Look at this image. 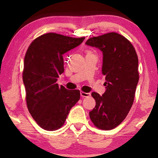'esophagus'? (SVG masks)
I'll use <instances>...</instances> for the list:
<instances>
[{
    "instance_id": "34e87169",
    "label": "esophagus",
    "mask_w": 158,
    "mask_h": 158,
    "mask_svg": "<svg viewBox=\"0 0 158 158\" xmlns=\"http://www.w3.org/2000/svg\"><path fill=\"white\" fill-rule=\"evenodd\" d=\"M80 94H81V96L83 98H89L90 96V93H84L83 91H81L80 93Z\"/></svg>"
}]
</instances>
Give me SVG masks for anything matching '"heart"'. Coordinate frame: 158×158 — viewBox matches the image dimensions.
Instances as JSON below:
<instances>
[{"label": "heart", "instance_id": "obj_1", "mask_svg": "<svg viewBox=\"0 0 158 158\" xmlns=\"http://www.w3.org/2000/svg\"><path fill=\"white\" fill-rule=\"evenodd\" d=\"M88 54H90V52H89V53H88Z\"/></svg>", "mask_w": 158, "mask_h": 158}]
</instances>
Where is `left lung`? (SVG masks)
<instances>
[{
    "instance_id": "8db88e82",
    "label": "left lung",
    "mask_w": 158,
    "mask_h": 158,
    "mask_svg": "<svg viewBox=\"0 0 158 158\" xmlns=\"http://www.w3.org/2000/svg\"><path fill=\"white\" fill-rule=\"evenodd\" d=\"M85 44L102 52V73L105 92H93L95 106L89 112L96 127L109 130L120 125L132 107L139 81L138 57L131 42L121 35L109 33L93 37Z\"/></svg>"
}]
</instances>
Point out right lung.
<instances>
[{
    "label": "right lung",
    "mask_w": 158,
    "mask_h": 158,
    "mask_svg": "<svg viewBox=\"0 0 158 158\" xmlns=\"http://www.w3.org/2000/svg\"><path fill=\"white\" fill-rule=\"evenodd\" d=\"M84 39L49 33L37 37L28 48L23 71L26 103L32 117L44 130L62 127L79 100V90L59 87L56 81L64 72L63 55Z\"/></svg>",
    "instance_id": "obj_1"
}]
</instances>
